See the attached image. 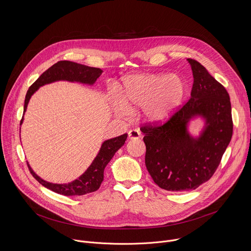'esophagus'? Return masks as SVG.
I'll return each mask as SVG.
<instances>
[{
	"label": "esophagus",
	"instance_id": "34e87169",
	"mask_svg": "<svg viewBox=\"0 0 251 251\" xmlns=\"http://www.w3.org/2000/svg\"><path fill=\"white\" fill-rule=\"evenodd\" d=\"M129 139H139L141 137V133L137 129H132L128 132Z\"/></svg>",
	"mask_w": 251,
	"mask_h": 251
}]
</instances>
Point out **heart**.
Segmentation results:
<instances>
[{
    "instance_id": "1",
    "label": "heart",
    "mask_w": 251,
    "mask_h": 251,
    "mask_svg": "<svg viewBox=\"0 0 251 251\" xmlns=\"http://www.w3.org/2000/svg\"><path fill=\"white\" fill-rule=\"evenodd\" d=\"M185 93L186 84L176 75H133L123 80L118 107L125 115L131 114L130 108H142L148 122L160 124L172 118Z\"/></svg>"
}]
</instances>
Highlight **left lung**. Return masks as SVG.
<instances>
[{
    "label": "left lung",
    "instance_id": "8db88e82",
    "mask_svg": "<svg viewBox=\"0 0 251 251\" xmlns=\"http://www.w3.org/2000/svg\"><path fill=\"white\" fill-rule=\"evenodd\" d=\"M188 61L194 76L190 100L165 124L141 127L147 170L155 184L171 192L195 190L208 181L232 137L226 89L200 62L192 58ZM197 117L202 118L205 125L194 137L187 126Z\"/></svg>",
    "mask_w": 251,
    "mask_h": 251
}]
</instances>
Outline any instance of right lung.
I'll use <instances>...</instances> for the list:
<instances>
[{
    "label": "right lung",
    "instance_id": "right-lung-1",
    "mask_svg": "<svg viewBox=\"0 0 251 251\" xmlns=\"http://www.w3.org/2000/svg\"><path fill=\"white\" fill-rule=\"evenodd\" d=\"M103 71L100 68L86 66L80 63H76L74 61L61 60L54 63L48 70L35 80L31 86L28 88L24 106V113L26 110V107L31 95L37 91L41 86H44L49 83H52L54 81L65 80L70 82H80L83 84L92 85L97 80V78L101 75ZM24 118L21 120V124L23 123ZM128 134H123L121 136L106 140L102 143L101 148L91 163V165L87 168V170L74 182L68 184H52L49 183L42 177H40L35 174L30 166L27 163L28 169L32 176L40 184H42L47 189L63 196H83L92 192H95L99 189L102 181L104 169L113 158L115 153L124 145L127 139Z\"/></svg>",
    "mask_w": 251,
    "mask_h": 251
}]
</instances>
